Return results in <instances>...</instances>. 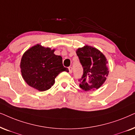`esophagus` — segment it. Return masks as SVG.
Wrapping results in <instances>:
<instances>
[{
    "instance_id": "34e87169",
    "label": "esophagus",
    "mask_w": 135,
    "mask_h": 135,
    "mask_svg": "<svg viewBox=\"0 0 135 135\" xmlns=\"http://www.w3.org/2000/svg\"><path fill=\"white\" fill-rule=\"evenodd\" d=\"M69 73H72L73 69H72V67H71V66H69Z\"/></svg>"
}]
</instances>
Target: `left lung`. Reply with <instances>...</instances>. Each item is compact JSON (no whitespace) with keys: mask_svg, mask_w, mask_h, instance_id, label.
<instances>
[{"mask_svg":"<svg viewBox=\"0 0 135 135\" xmlns=\"http://www.w3.org/2000/svg\"><path fill=\"white\" fill-rule=\"evenodd\" d=\"M76 55L83 69L78 80L81 88L85 91L99 88L109 74L106 58L99 50L88 46L79 48Z\"/></svg>","mask_w":135,"mask_h":135,"instance_id":"obj_1","label":"left lung"}]
</instances>
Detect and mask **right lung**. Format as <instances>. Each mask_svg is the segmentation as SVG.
Returning <instances> with one entry per match:
<instances>
[{
  "label": "right lung",
  "mask_w": 135,
  "mask_h": 135,
  "mask_svg": "<svg viewBox=\"0 0 135 135\" xmlns=\"http://www.w3.org/2000/svg\"><path fill=\"white\" fill-rule=\"evenodd\" d=\"M54 52L37 44L23 54L20 64L21 75L29 86L40 91H46L54 84L59 73L69 72V69L63 65L62 57Z\"/></svg>",
  "instance_id": "right-lung-1"
}]
</instances>
